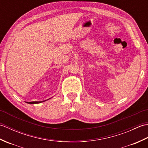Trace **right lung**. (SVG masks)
Returning <instances> with one entry per match:
<instances>
[{"instance_id": "add662e5", "label": "right lung", "mask_w": 148, "mask_h": 148, "mask_svg": "<svg viewBox=\"0 0 148 148\" xmlns=\"http://www.w3.org/2000/svg\"><path fill=\"white\" fill-rule=\"evenodd\" d=\"M46 100H45V101H46ZM45 102V100H44V101H38V102H37V101H35V102H27V103H30V104H34V103H41V102Z\"/></svg>"}]
</instances>
